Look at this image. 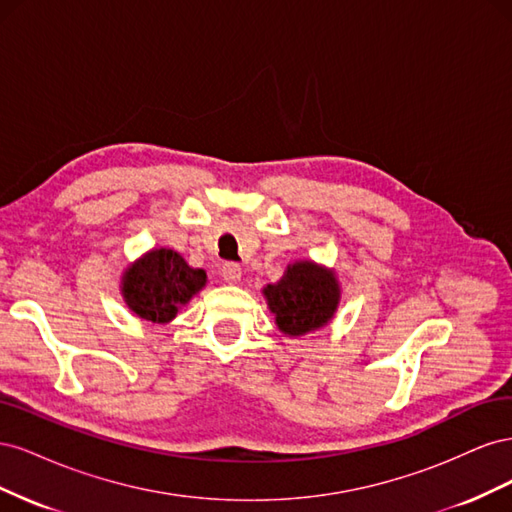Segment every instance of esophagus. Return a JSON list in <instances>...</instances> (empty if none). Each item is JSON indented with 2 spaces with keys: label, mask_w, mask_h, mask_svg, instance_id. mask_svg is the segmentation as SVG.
I'll use <instances>...</instances> for the list:
<instances>
[{
  "label": "esophagus",
  "mask_w": 512,
  "mask_h": 512,
  "mask_svg": "<svg viewBox=\"0 0 512 512\" xmlns=\"http://www.w3.org/2000/svg\"><path fill=\"white\" fill-rule=\"evenodd\" d=\"M222 277L226 284H239L241 282V267L235 265V262H226L222 267Z\"/></svg>",
  "instance_id": "34e87169"
}]
</instances>
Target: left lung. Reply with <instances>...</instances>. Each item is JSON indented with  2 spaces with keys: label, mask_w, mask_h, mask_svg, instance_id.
<instances>
[{
  "label": "left lung",
  "mask_w": 512,
  "mask_h": 512,
  "mask_svg": "<svg viewBox=\"0 0 512 512\" xmlns=\"http://www.w3.org/2000/svg\"><path fill=\"white\" fill-rule=\"evenodd\" d=\"M269 312L286 337H301L318 331L333 320L342 286L335 269L314 260H294L286 267L280 282L262 288Z\"/></svg>",
  "instance_id": "left-lung-1"
}]
</instances>
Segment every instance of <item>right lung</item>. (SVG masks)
<instances>
[{"mask_svg": "<svg viewBox=\"0 0 512 512\" xmlns=\"http://www.w3.org/2000/svg\"><path fill=\"white\" fill-rule=\"evenodd\" d=\"M205 286V269L190 267L168 247H153L123 269L119 292L134 316L166 324Z\"/></svg>", "mask_w": 512, "mask_h": 512, "instance_id": "obj_1", "label": "right lung"}]
</instances>
